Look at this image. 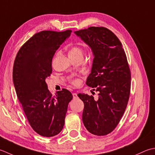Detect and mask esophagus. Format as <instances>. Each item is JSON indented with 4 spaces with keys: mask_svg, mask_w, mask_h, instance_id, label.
I'll list each match as a JSON object with an SVG mask.
<instances>
[{
    "mask_svg": "<svg viewBox=\"0 0 155 155\" xmlns=\"http://www.w3.org/2000/svg\"><path fill=\"white\" fill-rule=\"evenodd\" d=\"M73 97H74V98H76V97H78V94L76 93H74L73 94Z\"/></svg>",
    "mask_w": 155,
    "mask_h": 155,
    "instance_id": "obj_1",
    "label": "esophagus"
}]
</instances>
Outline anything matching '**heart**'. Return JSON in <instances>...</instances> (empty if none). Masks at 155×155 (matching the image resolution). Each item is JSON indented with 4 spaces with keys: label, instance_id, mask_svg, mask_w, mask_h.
Segmentation results:
<instances>
[{
    "label": "heart",
    "instance_id": "heart-1",
    "mask_svg": "<svg viewBox=\"0 0 155 155\" xmlns=\"http://www.w3.org/2000/svg\"><path fill=\"white\" fill-rule=\"evenodd\" d=\"M69 57H77L78 55H83V50L81 49L80 47L78 46H74L72 47L69 49L68 52ZM73 84L74 85H78L79 84V81L78 80H74L73 81Z\"/></svg>",
    "mask_w": 155,
    "mask_h": 155
}]
</instances>
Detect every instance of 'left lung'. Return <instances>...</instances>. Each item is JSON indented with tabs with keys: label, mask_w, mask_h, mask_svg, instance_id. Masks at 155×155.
<instances>
[{
	"label": "left lung",
	"mask_w": 155,
	"mask_h": 155,
	"mask_svg": "<svg viewBox=\"0 0 155 155\" xmlns=\"http://www.w3.org/2000/svg\"><path fill=\"white\" fill-rule=\"evenodd\" d=\"M74 33L90 47L94 55L86 84L96 87L98 99L78 94L84 108L82 120L87 130L97 136L110 133L120 120L130 90V71L122 43L105 27H91Z\"/></svg>",
	"instance_id": "obj_1"
}]
</instances>
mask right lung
Masks as SVG:
<instances>
[{
	"instance_id": "obj_1",
	"label": "right lung",
	"mask_w": 155,
	"mask_h": 155,
	"mask_svg": "<svg viewBox=\"0 0 155 155\" xmlns=\"http://www.w3.org/2000/svg\"><path fill=\"white\" fill-rule=\"evenodd\" d=\"M71 33H37L21 47L15 58L12 80L16 94L31 126L43 137H53L61 131L68 104L73 98L66 89L52 97L45 81L52 72L53 55Z\"/></svg>"
}]
</instances>
